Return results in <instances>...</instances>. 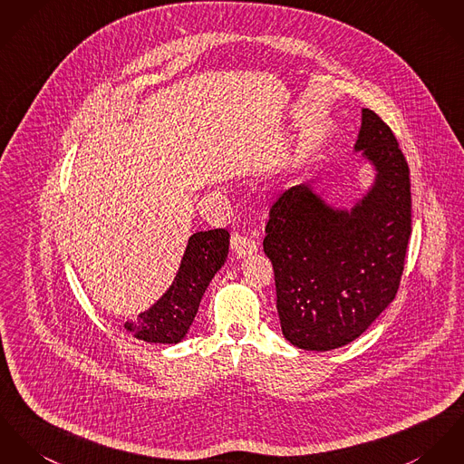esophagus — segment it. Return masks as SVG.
<instances>
[{"label": "esophagus", "instance_id": "esophagus-1", "mask_svg": "<svg viewBox=\"0 0 464 464\" xmlns=\"http://www.w3.org/2000/svg\"><path fill=\"white\" fill-rule=\"evenodd\" d=\"M231 247L233 250L238 254V256H249L252 252H256L257 250V246H256V242L247 237V235H242V233H235L233 237H231Z\"/></svg>", "mask_w": 464, "mask_h": 464}]
</instances>
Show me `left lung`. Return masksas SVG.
I'll list each match as a JSON object with an SVG mask.
<instances>
[{
    "instance_id": "left-lung-1",
    "label": "left lung",
    "mask_w": 464,
    "mask_h": 464,
    "mask_svg": "<svg viewBox=\"0 0 464 464\" xmlns=\"http://www.w3.org/2000/svg\"><path fill=\"white\" fill-rule=\"evenodd\" d=\"M355 150L376 181L352 212L332 210L307 185L270 207L263 249L274 265L285 339L302 350L341 348L395 298L411 235L410 168L392 129L362 111Z\"/></svg>"
}]
</instances>
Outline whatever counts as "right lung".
<instances>
[{
  "label": "right lung",
  "instance_id": "1",
  "mask_svg": "<svg viewBox=\"0 0 464 464\" xmlns=\"http://www.w3.org/2000/svg\"><path fill=\"white\" fill-rule=\"evenodd\" d=\"M227 249L229 233L222 227L192 235L171 287L138 321H127L125 328L146 343H179L196 318L205 289L224 265Z\"/></svg>",
  "mask_w": 464,
  "mask_h": 464
}]
</instances>
